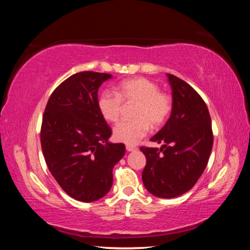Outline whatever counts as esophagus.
Returning <instances> with one entry per match:
<instances>
[{"label":"esophagus","mask_w":250,"mask_h":250,"mask_svg":"<svg viewBox=\"0 0 250 250\" xmlns=\"http://www.w3.org/2000/svg\"><path fill=\"white\" fill-rule=\"evenodd\" d=\"M138 147L137 146H126V151L129 152H133V151H137Z\"/></svg>","instance_id":"34e87169"}]
</instances>
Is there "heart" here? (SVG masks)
Masks as SVG:
<instances>
[{"instance_id":"obj_1","label":"heart","mask_w":250,"mask_h":250,"mask_svg":"<svg viewBox=\"0 0 250 250\" xmlns=\"http://www.w3.org/2000/svg\"><path fill=\"white\" fill-rule=\"evenodd\" d=\"M122 103H135L132 121H121L113 128V138L125 145H135L152 128H159L167 121L172 109L170 96L160 91L156 83L145 77L121 82L116 92L104 90L97 100V107L105 121H118Z\"/></svg>"}]
</instances>
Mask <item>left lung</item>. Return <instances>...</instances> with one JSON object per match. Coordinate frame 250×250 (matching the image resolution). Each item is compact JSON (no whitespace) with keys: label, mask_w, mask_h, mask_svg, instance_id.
<instances>
[{"label":"left lung","mask_w":250,"mask_h":250,"mask_svg":"<svg viewBox=\"0 0 250 250\" xmlns=\"http://www.w3.org/2000/svg\"><path fill=\"white\" fill-rule=\"evenodd\" d=\"M172 88V111L151 141L159 149L141 146L146 164L142 181L152 195L173 198L189 191L204 172L213 147L211 120L197 92L174 75L167 74Z\"/></svg>","instance_id":"8db88e82"}]
</instances>
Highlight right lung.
<instances>
[{
    "label": "right lung",
    "mask_w": 250,
    "mask_h": 250,
    "mask_svg": "<svg viewBox=\"0 0 250 250\" xmlns=\"http://www.w3.org/2000/svg\"><path fill=\"white\" fill-rule=\"evenodd\" d=\"M110 74L82 71L54 90L46 104L41 145L48 170L70 197L95 202L112 186V168L124 158V143H111V128L97 100Z\"/></svg>",
    "instance_id": "add662e5"
}]
</instances>
